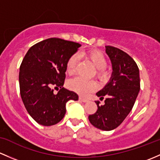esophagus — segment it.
<instances>
[{
  "label": "esophagus",
  "mask_w": 160,
  "mask_h": 160,
  "mask_svg": "<svg viewBox=\"0 0 160 160\" xmlns=\"http://www.w3.org/2000/svg\"><path fill=\"white\" fill-rule=\"evenodd\" d=\"M79 100L80 101H82V102H88V99H87V98H83V97H79Z\"/></svg>",
  "instance_id": "1"
}]
</instances>
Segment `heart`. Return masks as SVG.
<instances>
[{"mask_svg": "<svg viewBox=\"0 0 160 160\" xmlns=\"http://www.w3.org/2000/svg\"><path fill=\"white\" fill-rule=\"evenodd\" d=\"M87 58L91 61L96 70V74L99 78H102L106 76V72L105 68L107 65L106 59L105 56L99 52L97 51H90L87 52ZM78 56L73 55L68 58L66 64V72L68 75H72L75 71ZM68 86L72 91L77 92L79 95H86L90 92L95 91L97 85L94 81L85 80L82 78H75L70 80L68 82Z\"/></svg>", "mask_w": 160, "mask_h": 160, "instance_id": "b5f03b06", "label": "heart"}]
</instances>
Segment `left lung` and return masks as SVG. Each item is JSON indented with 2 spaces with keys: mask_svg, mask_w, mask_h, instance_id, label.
Wrapping results in <instances>:
<instances>
[{
  "mask_svg": "<svg viewBox=\"0 0 160 160\" xmlns=\"http://www.w3.org/2000/svg\"><path fill=\"white\" fill-rule=\"evenodd\" d=\"M105 52L112 63L111 78L104 88L96 93L105 103L96 102V112L88 116L92 126L104 131L118 127L132 108L140 90L139 71L135 61L123 51L105 46Z\"/></svg>",
  "mask_w": 160,
  "mask_h": 160,
  "instance_id": "obj_1",
  "label": "left lung"
}]
</instances>
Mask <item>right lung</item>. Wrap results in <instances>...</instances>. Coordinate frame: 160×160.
<instances>
[{"label":"right lung","mask_w":160,"mask_h":160,"mask_svg":"<svg viewBox=\"0 0 160 160\" xmlns=\"http://www.w3.org/2000/svg\"><path fill=\"white\" fill-rule=\"evenodd\" d=\"M81 46L52 38L33 45L24 56L20 67V92L28 112L38 124H57L65 116L66 103L78 99L75 92L63 85L67 62ZM53 87L60 88L57 94Z\"/></svg>","instance_id":"add662e5"}]
</instances>
